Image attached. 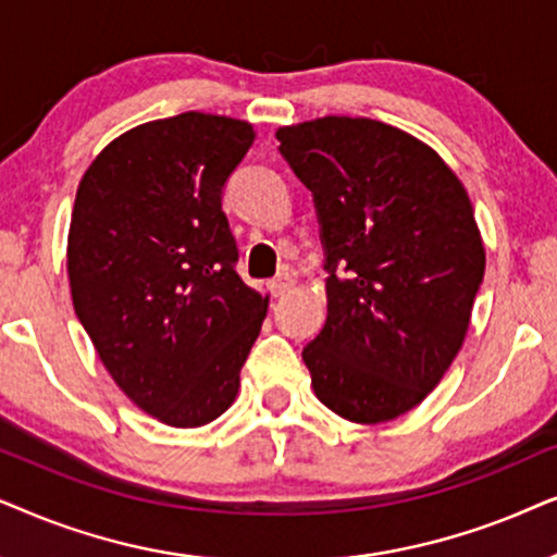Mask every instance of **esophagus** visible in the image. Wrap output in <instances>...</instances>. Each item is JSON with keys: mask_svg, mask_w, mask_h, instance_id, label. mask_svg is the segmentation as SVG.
Returning <instances> with one entry per match:
<instances>
[{"mask_svg": "<svg viewBox=\"0 0 557 557\" xmlns=\"http://www.w3.org/2000/svg\"><path fill=\"white\" fill-rule=\"evenodd\" d=\"M295 287V277L290 272H283V274H277V277L272 280L270 283V293L274 295V298H283V295H287Z\"/></svg>", "mask_w": 557, "mask_h": 557, "instance_id": "esophagus-1", "label": "esophagus"}]
</instances>
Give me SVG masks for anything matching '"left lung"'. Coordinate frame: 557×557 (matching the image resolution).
<instances>
[{
	"label": "left lung",
	"mask_w": 557,
	"mask_h": 557,
	"mask_svg": "<svg viewBox=\"0 0 557 557\" xmlns=\"http://www.w3.org/2000/svg\"><path fill=\"white\" fill-rule=\"evenodd\" d=\"M313 193L325 251L323 331L302 348L315 397L376 425L430 395L461 351L486 251L463 183L441 154L367 116L280 127Z\"/></svg>",
	"instance_id": "1"
}]
</instances>
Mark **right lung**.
I'll list each match as a JSON object with an SVG mask.
<instances>
[{
  "mask_svg": "<svg viewBox=\"0 0 557 557\" xmlns=\"http://www.w3.org/2000/svg\"><path fill=\"white\" fill-rule=\"evenodd\" d=\"M251 143L249 122L185 111L124 132L78 183L73 308L119 389L165 425L228 410L267 315L221 211Z\"/></svg>",
  "mask_w": 557,
  "mask_h": 557,
  "instance_id": "1",
  "label": "right lung"
}]
</instances>
